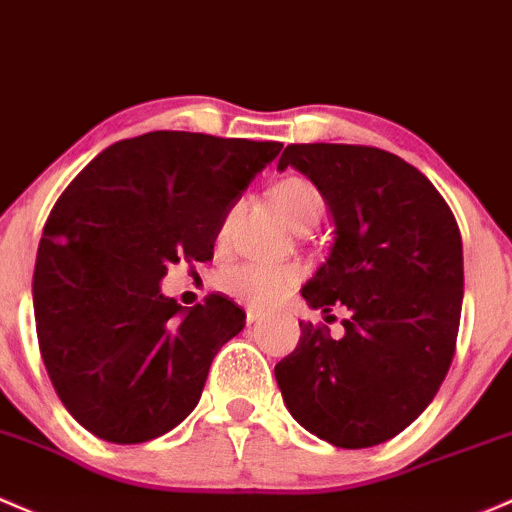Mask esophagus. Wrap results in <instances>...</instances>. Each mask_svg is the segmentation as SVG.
<instances>
[{
    "instance_id": "34e87169",
    "label": "esophagus",
    "mask_w": 512,
    "mask_h": 512,
    "mask_svg": "<svg viewBox=\"0 0 512 512\" xmlns=\"http://www.w3.org/2000/svg\"><path fill=\"white\" fill-rule=\"evenodd\" d=\"M265 319V314H262V311H257V309H247V324H257V321H262Z\"/></svg>"
}]
</instances>
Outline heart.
<instances>
[{
	"mask_svg": "<svg viewBox=\"0 0 512 512\" xmlns=\"http://www.w3.org/2000/svg\"><path fill=\"white\" fill-rule=\"evenodd\" d=\"M270 198L279 215L294 230L314 225L324 213V196L304 176H287L272 186ZM225 233V228H223ZM299 270L294 265H257L242 262L223 270L215 279L220 292L247 306H267L297 284Z\"/></svg>",
	"mask_w": 512,
	"mask_h": 512,
	"instance_id": "heart-1",
	"label": "heart"
}]
</instances>
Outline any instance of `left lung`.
Segmentation results:
<instances>
[{"label":"left lung","instance_id":"obj_1","mask_svg":"<svg viewBox=\"0 0 512 512\" xmlns=\"http://www.w3.org/2000/svg\"><path fill=\"white\" fill-rule=\"evenodd\" d=\"M287 166L319 188L336 228L301 297L351 316L338 341L299 321L274 378L306 432L368 449L410 427L446 378L464 301L459 225L432 181L383 149L289 144L277 169Z\"/></svg>","mask_w":512,"mask_h":512}]
</instances>
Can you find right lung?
<instances>
[{"label": "right lung", "instance_id": "1", "mask_svg": "<svg viewBox=\"0 0 512 512\" xmlns=\"http://www.w3.org/2000/svg\"><path fill=\"white\" fill-rule=\"evenodd\" d=\"M279 149L147 132L100 152L58 198L36 255V333L58 397L90 434L142 444L198 405L245 311L223 294L188 309L161 279L176 262L213 260L230 208Z\"/></svg>", "mask_w": 512, "mask_h": 512}]
</instances>
